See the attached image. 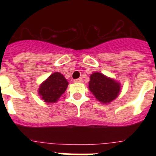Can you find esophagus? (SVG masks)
Segmentation results:
<instances>
[{"mask_svg":"<svg viewBox=\"0 0 156 156\" xmlns=\"http://www.w3.org/2000/svg\"><path fill=\"white\" fill-rule=\"evenodd\" d=\"M74 82H75V83H83V78H78V79L74 80Z\"/></svg>","mask_w":156,"mask_h":156,"instance_id":"esophagus-1","label":"esophagus"}]
</instances>
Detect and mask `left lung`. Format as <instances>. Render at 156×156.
I'll return each instance as SVG.
<instances>
[{
  "label": "left lung",
  "instance_id": "left-lung-1",
  "mask_svg": "<svg viewBox=\"0 0 156 156\" xmlns=\"http://www.w3.org/2000/svg\"><path fill=\"white\" fill-rule=\"evenodd\" d=\"M89 90L98 101L108 104L118 97L121 90L120 82L104 75L100 72H95L90 76Z\"/></svg>",
  "mask_w": 156,
  "mask_h": 156
}]
</instances>
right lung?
<instances>
[{
  "instance_id": "1",
  "label": "right lung",
  "mask_w": 156,
  "mask_h": 156,
  "mask_svg": "<svg viewBox=\"0 0 156 156\" xmlns=\"http://www.w3.org/2000/svg\"><path fill=\"white\" fill-rule=\"evenodd\" d=\"M69 82L59 72H54L39 87L38 94L44 102L56 103L66 91Z\"/></svg>"
}]
</instances>
